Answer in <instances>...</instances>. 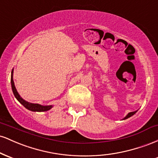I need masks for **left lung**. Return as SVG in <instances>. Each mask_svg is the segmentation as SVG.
Returning <instances> with one entry per match:
<instances>
[{"instance_id":"8db88e82","label":"left lung","mask_w":158,"mask_h":158,"mask_svg":"<svg viewBox=\"0 0 158 158\" xmlns=\"http://www.w3.org/2000/svg\"><path fill=\"white\" fill-rule=\"evenodd\" d=\"M137 111V110H135V111H132V112H129V113H128V114H127V115L126 116V117H125L124 118H123V119H126L129 118V117H131V116H133L134 114H135Z\"/></svg>"}]
</instances>
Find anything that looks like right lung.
<instances>
[{"mask_svg": "<svg viewBox=\"0 0 158 158\" xmlns=\"http://www.w3.org/2000/svg\"><path fill=\"white\" fill-rule=\"evenodd\" d=\"M11 85H12V90L15 97L22 106H23L27 108V109L34 112H43L48 111V110H50L52 108V106H41V105L37 104V103H31L24 100V99L20 96L19 92L16 90L15 83H14L13 81V69L12 70V73H11Z\"/></svg>", "mask_w": 158, "mask_h": 158, "instance_id": "right-lung-1", "label": "right lung"}]
</instances>
